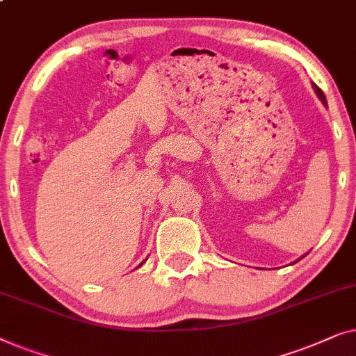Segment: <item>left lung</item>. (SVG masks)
Returning a JSON list of instances; mask_svg holds the SVG:
<instances>
[{
  "mask_svg": "<svg viewBox=\"0 0 356 356\" xmlns=\"http://www.w3.org/2000/svg\"><path fill=\"white\" fill-rule=\"evenodd\" d=\"M314 90H316V93H318V97H319V99H321V102L326 104V97H324V93H323V90L321 88H318L316 85H314Z\"/></svg>",
  "mask_w": 356,
  "mask_h": 356,
  "instance_id": "obj_1",
  "label": "left lung"
}]
</instances>
